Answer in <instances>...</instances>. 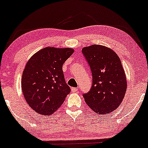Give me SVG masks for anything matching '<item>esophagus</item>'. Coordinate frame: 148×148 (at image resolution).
<instances>
[{"mask_svg":"<svg viewBox=\"0 0 148 148\" xmlns=\"http://www.w3.org/2000/svg\"><path fill=\"white\" fill-rule=\"evenodd\" d=\"M71 90H72V92H78V89L77 88H72Z\"/></svg>","mask_w":148,"mask_h":148,"instance_id":"34e87169","label":"esophagus"}]
</instances>
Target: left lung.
Listing matches in <instances>:
<instances>
[{"label":"left lung","instance_id":"obj_1","mask_svg":"<svg viewBox=\"0 0 148 148\" xmlns=\"http://www.w3.org/2000/svg\"><path fill=\"white\" fill-rule=\"evenodd\" d=\"M82 51L90 66L92 84L88 92L83 95L89 107L100 115L117 109L124 99L127 79L121 62L109 47L92 45Z\"/></svg>","mask_w":148,"mask_h":148}]
</instances>
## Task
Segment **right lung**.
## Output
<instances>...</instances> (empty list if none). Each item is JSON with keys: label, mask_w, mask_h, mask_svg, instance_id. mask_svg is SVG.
<instances>
[{"label": "right lung", "mask_w": 148, "mask_h": 148, "mask_svg": "<svg viewBox=\"0 0 148 148\" xmlns=\"http://www.w3.org/2000/svg\"><path fill=\"white\" fill-rule=\"evenodd\" d=\"M73 53L72 48L47 47L28 60L22 75V91L27 103L37 113L52 115L70 92L62 66Z\"/></svg>", "instance_id": "1"}]
</instances>
